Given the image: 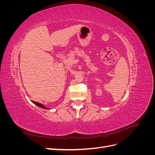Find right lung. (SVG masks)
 Returning a JSON list of instances; mask_svg holds the SVG:
<instances>
[{"label": "right lung", "instance_id": "1", "mask_svg": "<svg viewBox=\"0 0 155 155\" xmlns=\"http://www.w3.org/2000/svg\"><path fill=\"white\" fill-rule=\"evenodd\" d=\"M32 102L34 103V104L35 105H36L37 106H38V107H41V108H43V109H49L48 108L44 106L43 104H39V103H38V102H35V101H32Z\"/></svg>", "mask_w": 155, "mask_h": 155}]
</instances>
